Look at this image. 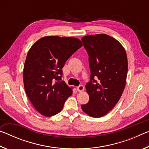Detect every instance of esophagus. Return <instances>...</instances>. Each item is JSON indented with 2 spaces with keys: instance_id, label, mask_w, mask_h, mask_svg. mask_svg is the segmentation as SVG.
Returning a JSON list of instances; mask_svg holds the SVG:
<instances>
[{
  "instance_id": "esophagus-1",
  "label": "esophagus",
  "mask_w": 149,
  "mask_h": 149,
  "mask_svg": "<svg viewBox=\"0 0 149 149\" xmlns=\"http://www.w3.org/2000/svg\"><path fill=\"white\" fill-rule=\"evenodd\" d=\"M77 91H79V92H82L84 90V85H79V86L77 87Z\"/></svg>"
}]
</instances>
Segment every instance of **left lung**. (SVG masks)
Masks as SVG:
<instances>
[{"mask_svg":"<svg viewBox=\"0 0 149 149\" xmlns=\"http://www.w3.org/2000/svg\"><path fill=\"white\" fill-rule=\"evenodd\" d=\"M81 41L91 70L90 81L85 85L89 100L81 109L90 116L100 118L115 107L124 90L127 55L122 45L108 35H87Z\"/></svg>","mask_w":149,"mask_h":149,"instance_id":"left-lung-1","label":"left lung"}]
</instances>
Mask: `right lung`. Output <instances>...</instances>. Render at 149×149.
Masks as SVG:
<instances>
[{"label": "right lung", "mask_w": 149, "mask_h": 149, "mask_svg": "<svg viewBox=\"0 0 149 149\" xmlns=\"http://www.w3.org/2000/svg\"><path fill=\"white\" fill-rule=\"evenodd\" d=\"M83 46L74 37L47 36L38 40L27 53L24 68V84L27 97L40 114H57L72 95L62 81V68Z\"/></svg>", "instance_id": "obj_1"}]
</instances>
